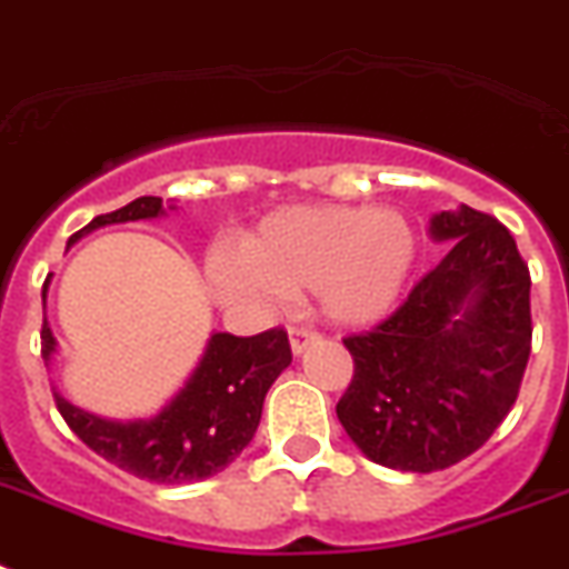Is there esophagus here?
Here are the masks:
<instances>
[{
	"label": "esophagus",
	"instance_id": "obj_1",
	"mask_svg": "<svg viewBox=\"0 0 569 569\" xmlns=\"http://www.w3.org/2000/svg\"><path fill=\"white\" fill-rule=\"evenodd\" d=\"M321 339V332L312 330V327H289V345H292V353H303L309 345H316Z\"/></svg>",
	"mask_w": 569,
	"mask_h": 569
}]
</instances>
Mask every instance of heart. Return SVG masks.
Wrapping results in <instances>:
<instances>
[{
    "instance_id": "1",
    "label": "heart",
    "mask_w": 569,
    "mask_h": 569,
    "mask_svg": "<svg viewBox=\"0 0 569 569\" xmlns=\"http://www.w3.org/2000/svg\"><path fill=\"white\" fill-rule=\"evenodd\" d=\"M418 257V230L403 212L300 204L271 212L242 242L207 253V283L224 303L271 309L289 292H316L336 325L389 316Z\"/></svg>"
}]
</instances>
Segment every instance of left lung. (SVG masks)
Wrapping results in <instances>:
<instances>
[{
  "mask_svg": "<svg viewBox=\"0 0 569 569\" xmlns=\"http://www.w3.org/2000/svg\"><path fill=\"white\" fill-rule=\"evenodd\" d=\"M429 233L450 251L382 325L345 339L353 380L336 403L368 459L412 473L450 468L493 436L532 350V280L509 228L461 204L432 216Z\"/></svg>",
  "mask_w": 569,
  "mask_h": 569,
  "instance_id": "8db88e82",
  "label": "left lung"
}]
</instances>
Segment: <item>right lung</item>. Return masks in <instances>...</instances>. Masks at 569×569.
<instances>
[{
    "label": "right lung",
    "mask_w": 569,
    "mask_h": 569,
    "mask_svg": "<svg viewBox=\"0 0 569 569\" xmlns=\"http://www.w3.org/2000/svg\"><path fill=\"white\" fill-rule=\"evenodd\" d=\"M163 216V198L142 196L131 204L96 219L72 233L69 244L84 233L119 221ZM46 298V286H43ZM43 359L58 348L49 321H43ZM292 348L283 327L260 336L212 332L207 350L187 386L149 420H104L54 395L58 412L92 452L122 468L124 473L157 485L201 482L219 473L251 445L260 427L262 400L271 382L289 368Z\"/></svg>",
    "instance_id": "add662e5"
}]
</instances>
